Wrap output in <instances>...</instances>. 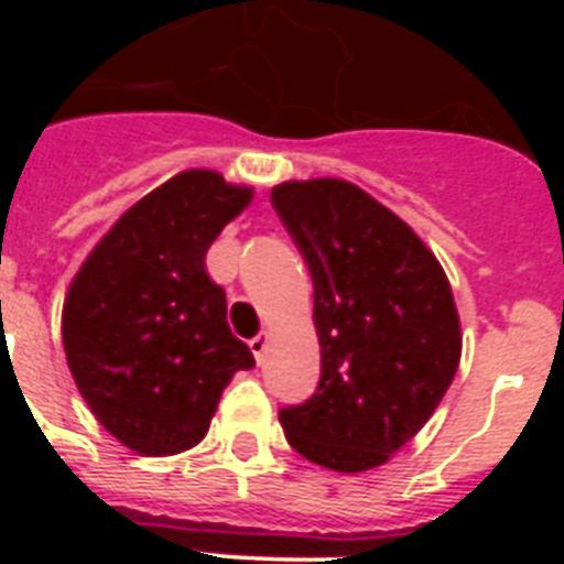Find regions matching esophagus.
I'll list each match as a JSON object with an SVG mask.
<instances>
[{
  "label": "esophagus",
  "instance_id": "esophagus-1",
  "mask_svg": "<svg viewBox=\"0 0 564 564\" xmlns=\"http://www.w3.org/2000/svg\"><path fill=\"white\" fill-rule=\"evenodd\" d=\"M248 347H251V352L257 356V361L262 364V358H265V352H268V336H265V333L253 336L251 341H248Z\"/></svg>",
  "mask_w": 564,
  "mask_h": 564
}]
</instances>
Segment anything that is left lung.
Instances as JSON below:
<instances>
[{
    "instance_id": "1",
    "label": "left lung",
    "mask_w": 564,
    "mask_h": 564,
    "mask_svg": "<svg viewBox=\"0 0 564 564\" xmlns=\"http://www.w3.org/2000/svg\"><path fill=\"white\" fill-rule=\"evenodd\" d=\"M271 206L311 271L322 347L316 392L279 410V423L318 466H381L430 421L460 364L449 279L406 223L352 183H282Z\"/></svg>"
}]
</instances>
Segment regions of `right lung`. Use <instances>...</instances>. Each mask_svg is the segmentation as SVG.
<instances>
[{"label":"right lung","instance_id":"1","mask_svg":"<svg viewBox=\"0 0 564 564\" xmlns=\"http://www.w3.org/2000/svg\"><path fill=\"white\" fill-rule=\"evenodd\" d=\"M251 200L192 169L134 203L89 253L64 302L69 372L93 415L149 457L192 449L253 356L226 322L206 251Z\"/></svg>","mask_w":564,"mask_h":564}]
</instances>
